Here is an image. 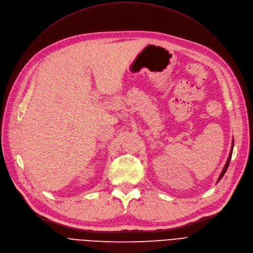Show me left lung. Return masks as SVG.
<instances>
[{
  "mask_svg": "<svg viewBox=\"0 0 253 253\" xmlns=\"http://www.w3.org/2000/svg\"><path fill=\"white\" fill-rule=\"evenodd\" d=\"M233 148H234V141H233V144H232V149H231V152H230V155H228V159H227V161H226V164H225V166H224V168H223V170H222V172H221V174H220V176L218 177V181L219 180L223 177V175L225 174V172H226V170H227V167H228V165H230V162H231V159H232V153H233ZM217 181V182H218Z\"/></svg>",
  "mask_w": 253,
  "mask_h": 253,
  "instance_id": "8db88e82",
  "label": "left lung"
}]
</instances>
